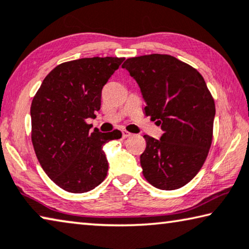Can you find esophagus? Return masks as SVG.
Segmentation results:
<instances>
[{"label":"esophagus","instance_id":"34e87169","mask_svg":"<svg viewBox=\"0 0 249 249\" xmlns=\"http://www.w3.org/2000/svg\"><path fill=\"white\" fill-rule=\"evenodd\" d=\"M121 133H122V138H124V139H125V138L131 137V133H130L129 131H127V130H122Z\"/></svg>","mask_w":249,"mask_h":249}]
</instances>
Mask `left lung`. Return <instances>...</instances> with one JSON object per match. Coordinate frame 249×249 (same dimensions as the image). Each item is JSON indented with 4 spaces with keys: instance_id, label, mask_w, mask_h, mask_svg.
<instances>
[{
    "instance_id": "1",
    "label": "left lung",
    "mask_w": 249,
    "mask_h": 249,
    "mask_svg": "<svg viewBox=\"0 0 249 249\" xmlns=\"http://www.w3.org/2000/svg\"><path fill=\"white\" fill-rule=\"evenodd\" d=\"M122 68L140 87L146 116L157 120L163 131L160 139L143 136V177L158 189L180 188L199 173L212 146L213 95L199 72L175 56H136L125 60Z\"/></svg>"
}]
</instances>
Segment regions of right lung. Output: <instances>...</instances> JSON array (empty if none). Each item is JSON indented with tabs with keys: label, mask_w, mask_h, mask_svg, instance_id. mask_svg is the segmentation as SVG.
Returning a JSON list of instances; mask_svg holds the SVG:
<instances>
[{
	"label": "right lung",
	"mask_w": 249,
	"mask_h": 249,
	"mask_svg": "<svg viewBox=\"0 0 249 249\" xmlns=\"http://www.w3.org/2000/svg\"><path fill=\"white\" fill-rule=\"evenodd\" d=\"M124 58H83L56 66L45 76L31 105V139L49 178L73 194L105 180L108 161L103 144L121 132H90L86 119L100 110L101 91Z\"/></svg>",
	"instance_id": "1"
}]
</instances>
